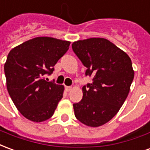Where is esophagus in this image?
Here are the masks:
<instances>
[{
  "mask_svg": "<svg viewBox=\"0 0 150 150\" xmlns=\"http://www.w3.org/2000/svg\"><path fill=\"white\" fill-rule=\"evenodd\" d=\"M71 87H69V86H67L66 87V90H67V91H70L71 90Z\"/></svg>",
  "mask_w": 150,
  "mask_h": 150,
  "instance_id": "1",
  "label": "esophagus"
}]
</instances>
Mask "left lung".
<instances>
[{
  "instance_id": "1",
  "label": "left lung",
  "mask_w": 150,
  "mask_h": 150,
  "mask_svg": "<svg viewBox=\"0 0 150 150\" xmlns=\"http://www.w3.org/2000/svg\"><path fill=\"white\" fill-rule=\"evenodd\" d=\"M72 50L92 77L83 87V99L73 104L75 116L83 124L98 127L118 112L129 95L134 78L129 55L110 41L93 38L72 43Z\"/></svg>"
}]
</instances>
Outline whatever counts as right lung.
Instances as JSON below:
<instances>
[{
	"label": "right lung",
	"instance_id": "obj_1",
	"mask_svg": "<svg viewBox=\"0 0 150 150\" xmlns=\"http://www.w3.org/2000/svg\"><path fill=\"white\" fill-rule=\"evenodd\" d=\"M70 42L38 37L16 46L8 53L4 70L7 90L22 116L42 122L53 116L64 88L45 76L68 50Z\"/></svg>",
	"mask_w": 150,
	"mask_h": 150
}]
</instances>
